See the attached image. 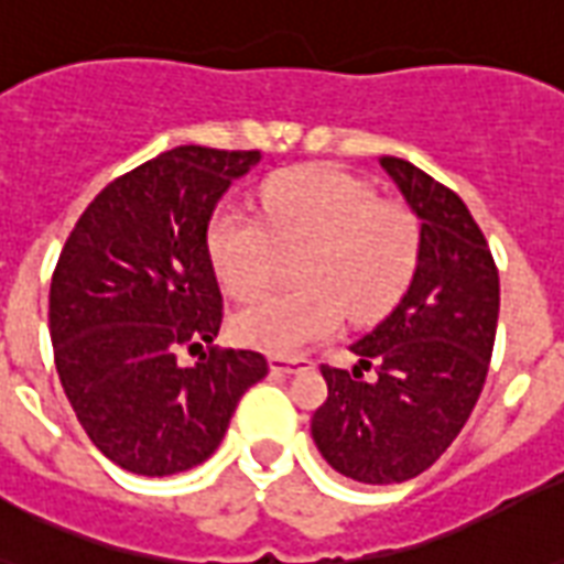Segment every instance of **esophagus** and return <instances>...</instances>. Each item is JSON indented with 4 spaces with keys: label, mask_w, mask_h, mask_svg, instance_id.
I'll return each instance as SVG.
<instances>
[{
    "label": "esophagus",
    "mask_w": 564,
    "mask_h": 564,
    "mask_svg": "<svg viewBox=\"0 0 564 564\" xmlns=\"http://www.w3.org/2000/svg\"><path fill=\"white\" fill-rule=\"evenodd\" d=\"M271 373H283V377H290V373H299V370H307L311 361L307 358H283V356H271L269 358Z\"/></svg>",
    "instance_id": "34e87169"
}]
</instances>
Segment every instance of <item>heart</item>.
Returning a JSON list of instances; mask_svg holds the SVG:
<instances>
[{
  "mask_svg": "<svg viewBox=\"0 0 564 564\" xmlns=\"http://www.w3.org/2000/svg\"><path fill=\"white\" fill-rule=\"evenodd\" d=\"M265 224L224 203L206 229L215 278L236 299H253L278 278L283 253H299L295 293L241 307L232 332L271 356H295L352 319L386 314L419 262V220L403 203L337 166H302L262 191Z\"/></svg>",
  "mask_w": 564,
  "mask_h": 564,
  "instance_id": "1",
  "label": "heart"
}]
</instances>
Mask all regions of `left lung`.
<instances>
[{"instance_id": "8db88e82", "label": "left lung", "mask_w": 564, "mask_h": 564, "mask_svg": "<svg viewBox=\"0 0 564 564\" xmlns=\"http://www.w3.org/2000/svg\"><path fill=\"white\" fill-rule=\"evenodd\" d=\"M379 164L421 220L419 262L394 311L349 346L352 373L323 367L328 398L311 433L346 478L400 484L431 469L473 415L494 356L499 271L452 187L403 158ZM370 366L378 379L365 383Z\"/></svg>"}]
</instances>
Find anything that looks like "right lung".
Returning a JSON list of instances; mask_svg holds the SVG:
<instances>
[{
    "label": "right lung",
    "instance_id": "obj_1",
    "mask_svg": "<svg viewBox=\"0 0 564 564\" xmlns=\"http://www.w3.org/2000/svg\"><path fill=\"white\" fill-rule=\"evenodd\" d=\"M260 152L178 145L104 187L83 212L50 283L62 388L104 457L164 478L218 452L236 403L269 373L250 349H215L220 286L208 220ZM209 352L194 368L182 348Z\"/></svg>",
    "mask_w": 564,
    "mask_h": 564
}]
</instances>
